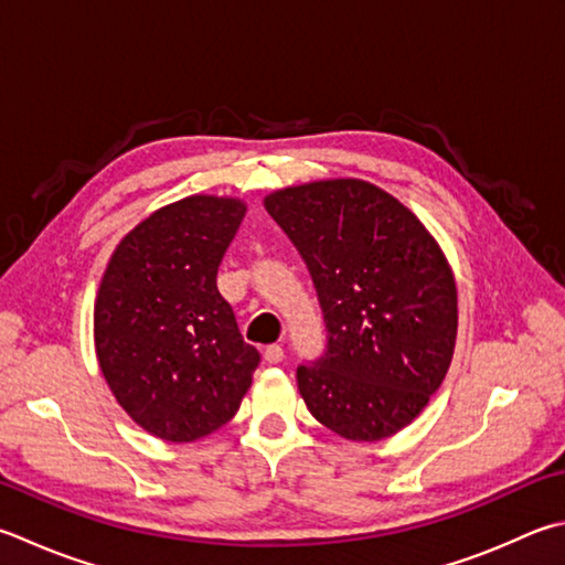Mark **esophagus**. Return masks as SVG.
Wrapping results in <instances>:
<instances>
[{
	"label": "esophagus",
	"instance_id": "obj_1",
	"mask_svg": "<svg viewBox=\"0 0 565 565\" xmlns=\"http://www.w3.org/2000/svg\"><path fill=\"white\" fill-rule=\"evenodd\" d=\"M263 356H265V361H268V364H280V361L285 359V349L280 344H270V347H265Z\"/></svg>",
	"mask_w": 565,
	"mask_h": 565
}]
</instances>
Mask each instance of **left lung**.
Segmentation results:
<instances>
[{
    "mask_svg": "<svg viewBox=\"0 0 565 565\" xmlns=\"http://www.w3.org/2000/svg\"><path fill=\"white\" fill-rule=\"evenodd\" d=\"M265 209L310 270L327 347L297 366L307 408L347 440H381L448 374L457 290L423 223L374 184L334 179L275 191Z\"/></svg>",
    "mask_w": 565,
    "mask_h": 565,
    "instance_id": "1",
    "label": "left lung"
}]
</instances>
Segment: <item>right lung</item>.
<instances>
[{
    "label": "right lung",
    "mask_w": 565,
    "mask_h": 565,
    "mask_svg": "<svg viewBox=\"0 0 565 565\" xmlns=\"http://www.w3.org/2000/svg\"><path fill=\"white\" fill-rule=\"evenodd\" d=\"M246 206L189 196L113 253L95 300V351L110 391L147 433L191 443L236 415L260 364L216 275Z\"/></svg>",
    "instance_id": "right-lung-1"
}]
</instances>
